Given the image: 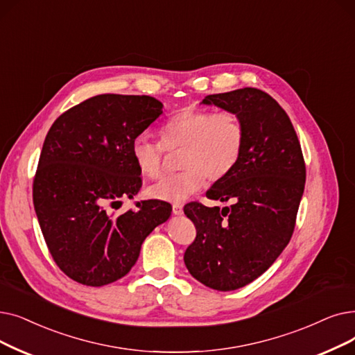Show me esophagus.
Wrapping results in <instances>:
<instances>
[{
    "instance_id": "esophagus-1",
    "label": "esophagus",
    "mask_w": 355,
    "mask_h": 355,
    "mask_svg": "<svg viewBox=\"0 0 355 355\" xmlns=\"http://www.w3.org/2000/svg\"><path fill=\"white\" fill-rule=\"evenodd\" d=\"M173 213L177 214V216H181L182 214V205H178V203L173 205Z\"/></svg>"
}]
</instances>
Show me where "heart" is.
Masks as SVG:
<instances>
[{
    "mask_svg": "<svg viewBox=\"0 0 355 355\" xmlns=\"http://www.w3.org/2000/svg\"><path fill=\"white\" fill-rule=\"evenodd\" d=\"M245 144L241 117L229 110L184 109L159 129V142L139 135L132 142L133 162L144 177L162 174L165 150L181 149L177 175L165 177L149 187V196L164 202H184L205 186L206 178L219 181L239 162Z\"/></svg>",
    "mask_w": 355,
    "mask_h": 355,
    "instance_id": "1",
    "label": "heart"
}]
</instances>
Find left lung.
Instances as JSON below:
<instances>
[{
  "label": "left lung",
  "instance_id": "obj_1",
  "mask_svg": "<svg viewBox=\"0 0 355 355\" xmlns=\"http://www.w3.org/2000/svg\"><path fill=\"white\" fill-rule=\"evenodd\" d=\"M203 104L236 113L245 128V144L232 173L206 193L210 200L232 205L184 206L197 232L184 263L200 283L229 291L258 279L290 242L306 166L295 128L267 92L246 87L207 96Z\"/></svg>",
  "mask_w": 355,
  "mask_h": 355
}]
</instances>
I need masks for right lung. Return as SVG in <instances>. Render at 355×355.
<instances>
[{"instance_id": "right-lung-1", "label": "right lung", "mask_w": 355, "mask_h": 355, "mask_svg": "<svg viewBox=\"0 0 355 355\" xmlns=\"http://www.w3.org/2000/svg\"><path fill=\"white\" fill-rule=\"evenodd\" d=\"M162 107L149 96L100 94L60 114L46 135L33 205L53 261L76 283L100 287L125 277L145 238L171 216L161 200L112 213L142 187L132 142Z\"/></svg>"}]
</instances>
